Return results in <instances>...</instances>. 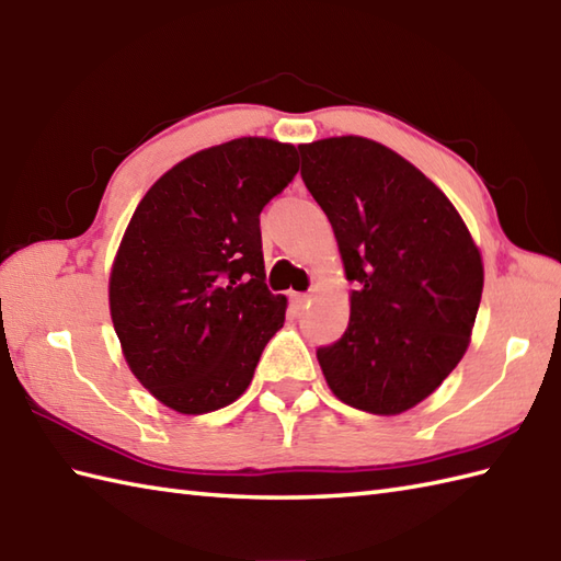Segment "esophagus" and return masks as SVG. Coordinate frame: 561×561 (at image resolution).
Returning a JSON list of instances; mask_svg holds the SVG:
<instances>
[{
    "instance_id": "obj_1",
    "label": "esophagus",
    "mask_w": 561,
    "mask_h": 561,
    "mask_svg": "<svg viewBox=\"0 0 561 561\" xmlns=\"http://www.w3.org/2000/svg\"><path fill=\"white\" fill-rule=\"evenodd\" d=\"M289 299H291V306L296 308V311H301V308H306V306H308V301H311V294L291 291V294H289Z\"/></svg>"
}]
</instances>
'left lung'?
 Wrapping results in <instances>:
<instances>
[{
	"mask_svg": "<svg viewBox=\"0 0 561 561\" xmlns=\"http://www.w3.org/2000/svg\"><path fill=\"white\" fill-rule=\"evenodd\" d=\"M306 187L332 224L350 328L318 350L330 390L371 414L412 410L470 347L484 265L458 209L434 181L374 139L301 145Z\"/></svg>",
	"mask_w": 561,
	"mask_h": 561,
	"instance_id": "1",
	"label": "left lung"
}]
</instances>
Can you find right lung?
<instances>
[{"label": "right lung", "instance_id": "1", "mask_svg": "<svg viewBox=\"0 0 561 561\" xmlns=\"http://www.w3.org/2000/svg\"><path fill=\"white\" fill-rule=\"evenodd\" d=\"M299 173V151L241 137L175 163L141 197L117 248L108 304L129 371L165 408L207 414L253 380L284 325L260 211Z\"/></svg>", "mask_w": 561, "mask_h": 561}]
</instances>
